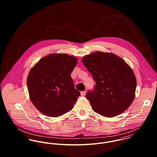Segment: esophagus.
I'll list each match as a JSON object with an SVG mask.
<instances>
[{
  "instance_id": "esophagus-1",
  "label": "esophagus",
  "mask_w": 157,
  "mask_h": 157,
  "mask_svg": "<svg viewBox=\"0 0 157 157\" xmlns=\"http://www.w3.org/2000/svg\"><path fill=\"white\" fill-rule=\"evenodd\" d=\"M80 93H81V95H82V96H85V95H86V91H85V90L82 91Z\"/></svg>"
}]
</instances>
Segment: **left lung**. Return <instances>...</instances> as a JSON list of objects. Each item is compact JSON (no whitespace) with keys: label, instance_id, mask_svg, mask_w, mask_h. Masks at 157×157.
<instances>
[{"label":"left lung","instance_id":"1","mask_svg":"<svg viewBox=\"0 0 157 157\" xmlns=\"http://www.w3.org/2000/svg\"><path fill=\"white\" fill-rule=\"evenodd\" d=\"M82 60L95 82L86 95L93 111L106 117L124 112L134 99L136 81L132 69L112 53L97 51Z\"/></svg>","mask_w":157,"mask_h":157}]
</instances>
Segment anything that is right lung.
<instances>
[{"label":"right lung","instance_id":"1","mask_svg":"<svg viewBox=\"0 0 157 157\" xmlns=\"http://www.w3.org/2000/svg\"><path fill=\"white\" fill-rule=\"evenodd\" d=\"M77 59L65 54H51L40 59L28 76L27 87L34 106L43 114L57 117L73 108L80 93L71 74Z\"/></svg>","mask_w":157,"mask_h":157}]
</instances>
